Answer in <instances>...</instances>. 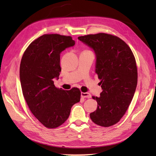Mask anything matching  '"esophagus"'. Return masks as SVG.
<instances>
[{
  "mask_svg": "<svg viewBox=\"0 0 156 156\" xmlns=\"http://www.w3.org/2000/svg\"><path fill=\"white\" fill-rule=\"evenodd\" d=\"M81 97L83 98H91V96H92L90 94L87 93V92H81Z\"/></svg>",
  "mask_w": 156,
  "mask_h": 156,
  "instance_id": "esophagus-1",
  "label": "esophagus"
}]
</instances>
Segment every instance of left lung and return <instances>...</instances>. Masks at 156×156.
Instances as JSON below:
<instances>
[{"instance_id": "left-lung-1", "label": "left lung", "mask_w": 156, "mask_h": 156, "mask_svg": "<svg viewBox=\"0 0 156 156\" xmlns=\"http://www.w3.org/2000/svg\"><path fill=\"white\" fill-rule=\"evenodd\" d=\"M96 56V73L103 91L92 98L97 109L90 114L94 123L109 127L118 123L128 108L137 84V68L133 52L116 36L98 33L78 37Z\"/></svg>"}]
</instances>
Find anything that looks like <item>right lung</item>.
I'll use <instances>...</instances> for the list:
<instances>
[{
    "label": "right lung",
    "instance_id": "obj_1",
    "mask_svg": "<svg viewBox=\"0 0 156 156\" xmlns=\"http://www.w3.org/2000/svg\"><path fill=\"white\" fill-rule=\"evenodd\" d=\"M75 44L69 36L44 34L32 42L22 56L20 75L23 96L33 115L48 128L64 124L71 108L81 99L79 88L64 90L56 88L53 80L58 79L61 72L60 53Z\"/></svg>",
    "mask_w": 156,
    "mask_h": 156
}]
</instances>
